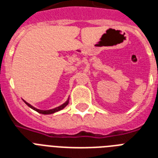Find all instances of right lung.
I'll use <instances>...</instances> for the list:
<instances>
[{
    "mask_svg": "<svg viewBox=\"0 0 158 158\" xmlns=\"http://www.w3.org/2000/svg\"><path fill=\"white\" fill-rule=\"evenodd\" d=\"M25 103L27 104V105L30 107L31 108H32V109H34V110H35L36 112H38L39 114H54V113H55V112H58L60 111V110H61V109H63L64 108H65L66 106L68 105L69 103V99L67 101H66L65 103H63L62 105L59 106V107H57V108H53V109H50V110H40V109H38V108H35V107H33L32 105H31L30 103H28L27 102H26V101H24Z\"/></svg>",
    "mask_w": 158,
    "mask_h": 158,
    "instance_id": "right-lung-1",
    "label": "right lung"
}]
</instances>
